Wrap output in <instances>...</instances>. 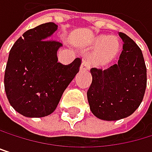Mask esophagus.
Returning <instances> with one entry per match:
<instances>
[{
  "label": "esophagus",
  "instance_id": "34e87169",
  "mask_svg": "<svg viewBox=\"0 0 152 152\" xmlns=\"http://www.w3.org/2000/svg\"><path fill=\"white\" fill-rule=\"evenodd\" d=\"M89 66H90V65H89V63H88V60H87L86 58H83L81 66H80L81 70H86V69L89 68Z\"/></svg>",
  "mask_w": 152,
  "mask_h": 152
}]
</instances>
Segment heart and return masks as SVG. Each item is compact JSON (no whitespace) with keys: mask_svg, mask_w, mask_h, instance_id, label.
Listing matches in <instances>:
<instances>
[{"mask_svg":"<svg viewBox=\"0 0 152 152\" xmlns=\"http://www.w3.org/2000/svg\"><path fill=\"white\" fill-rule=\"evenodd\" d=\"M96 50L94 53L92 61L97 66L107 65L112 60L118 50V43L115 38L100 37L95 45Z\"/></svg>","mask_w":152,"mask_h":152,"instance_id":"heart-1","label":"heart"}]
</instances>
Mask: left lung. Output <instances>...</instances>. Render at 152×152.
Here are the masks:
<instances>
[{
	"mask_svg": "<svg viewBox=\"0 0 152 152\" xmlns=\"http://www.w3.org/2000/svg\"><path fill=\"white\" fill-rule=\"evenodd\" d=\"M118 64L107 69L92 67L87 99L92 113L104 120L130 116L140 107L147 86V68L140 48L127 34Z\"/></svg>",
	"mask_w": 152,
	"mask_h": 152,
	"instance_id": "8db88e82",
	"label": "left lung"
}]
</instances>
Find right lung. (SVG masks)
Masks as SVG:
<instances>
[{"label": "right lung", "mask_w": 152, "mask_h": 152, "mask_svg": "<svg viewBox=\"0 0 152 152\" xmlns=\"http://www.w3.org/2000/svg\"><path fill=\"white\" fill-rule=\"evenodd\" d=\"M54 23L26 31L12 45L4 74V88L11 106L29 118L50 115L67 86L80 69L77 57L68 65L58 62L62 43L51 39Z\"/></svg>", "instance_id": "obj_1"}]
</instances>
